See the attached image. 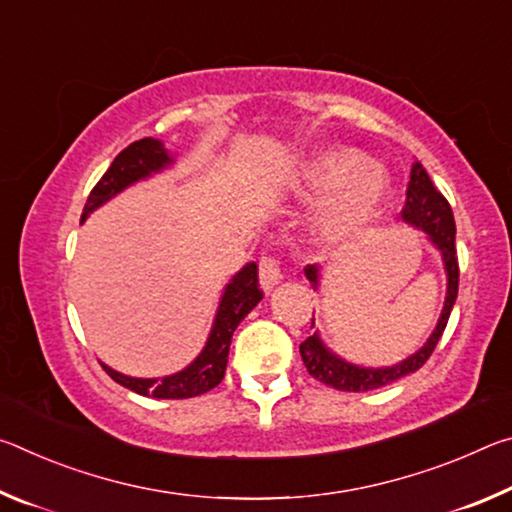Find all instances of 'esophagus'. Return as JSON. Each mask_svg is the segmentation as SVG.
<instances>
[{
	"label": "esophagus",
	"mask_w": 512,
	"mask_h": 512,
	"mask_svg": "<svg viewBox=\"0 0 512 512\" xmlns=\"http://www.w3.org/2000/svg\"><path fill=\"white\" fill-rule=\"evenodd\" d=\"M282 268H280V259L271 253H264L262 259H259V282H262L264 291H271L277 282L282 280Z\"/></svg>",
	"instance_id": "1"
}]
</instances>
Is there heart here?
I'll use <instances>...</instances> for the list:
<instances>
[{"label": "heart", "mask_w": 512, "mask_h": 512, "mask_svg": "<svg viewBox=\"0 0 512 512\" xmlns=\"http://www.w3.org/2000/svg\"><path fill=\"white\" fill-rule=\"evenodd\" d=\"M309 198H325L318 223L329 241H357L381 221L388 203V178L377 162L350 149H325L302 169Z\"/></svg>", "instance_id": "b5f03b06"}]
</instances>
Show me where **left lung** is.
Segmentation results:
<instances>
[{"label":"left lung","instance_id":"left-lung-1","mask_svg":"<svg viewBox=\"0 0 512 512\" xmlns=\"http://www.w3.org/2000/svg\"><path fill=\"white\" fill-rule=\"evenodd\" d=\"M402 219L406 223L415 225V228H422L427 232L429 239L433 241L440 253H443V262L447 268V298L443 314L429 341L424 343L415 354L402 363H397L393 368H359L352 366V363L343 361L336 357V354L329 352L323 343H320L318 334L307 336L305 341L300 343V357L305 361L307 372L314 379L323 381V384L336 388V391H348V393H361V391H372V388H381L386 384H393V381L402 379L411 372L420 370L427 359L436 350V345L443 336L449 314H452V307L458 296V255H456V223L452 207H449L447 198L433 187L431 178L427 171L422 169V164H413L411 169V180L409 187H406V205L402 210ZM305 275L309 282L318 284V266H307ZM311 325H314V318H311Z\"/></svg>","mask_w":512,"mask_h":512}]
</instances>
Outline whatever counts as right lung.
I'll return each instance as SVG.
<instances>
[{
    "instance_id": "add662e5",
    "label": "right lung",
    "mask_w": 512,
    "mask_h": 512,
    "mask_svg": "<svg viewBox=\"0 0 512 512\" xmlns=\"http://www.w3.org/2000/svg\"><path fill=\"white\" fill-rule=\"evenodd\" d=\"M171 162L169 153L162 149L158 140H151V137H144V140H137L128 144L124 151H121L108 171L103 173L101 180L88 196V203L83 207L81 221H85L92 210H97L101 203H106L108 198L119 194L121 189L133 185L135 180L146 178L153 171H160ZM264 298L262 289H259L257 280V264H246L241 271L232 277V282L225 289L219 314H216L214 327L210 339L203 352L198 354V359L187 366L183 372H176L171 377L162 379H137V377H126L121 372L103 366L108 375L121 384L124 388H131V391L146 395V397H158V400H187V397L203 395L212 391L214 386L221 384L225 375V366H228V352H230V339L232 332H235L237 325L246 318V314L253 309L259 300Z\"/></svg>"
}]
</instances>
